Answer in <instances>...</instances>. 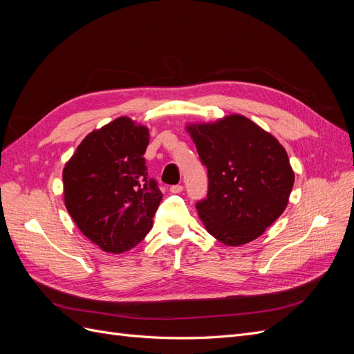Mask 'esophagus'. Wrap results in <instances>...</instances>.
<instances>
[{"label":"esophagus","mask_w":354,"mask_h":354,"mask_svg":"<svg viewBox=\"0 0 354 354\" xmlns=\"http://www.w3.org/2000/svg\"><path fill=\"white\" fill-rule=\"evenodd\" d=\"M169 192H171V194H180V192H183V186L174 185V186L169 187Z\"/></svg>","instance_id":"obj_1"}]
</instances>
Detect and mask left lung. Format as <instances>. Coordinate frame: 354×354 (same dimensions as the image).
I'll list each match as a JSON object with an SVG mask.
<instances>
[{
    "label": "left lung",
    "instance_id": "1",
    "mask_svg": "<svg viewBox=\"0 0 354 354\" xmlns=\"http://www.w3.org/2000/svg\"><path fill=\"white\" fill-rule=\"evenodd\" d=\"M187 131L208 169L207 198L196 202L208 233L229 246L257 239L281 217L294 186L283 146L242 115Z\"/></svg>",
    "mask_w": 354,
    "mask_h": 354
}]
</instances>
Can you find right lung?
Segmentation results:
<instances>
[{"label":"right lung","instance_id":"right-lung-1","mask_svg":"<svg viewBox=\"0 0 354 354\" xmlns=\"http://www.w3.org/2000/svg\"><path fill=\"white\" fill-rule=\"evenodd\" d=\"M147 145L146 127L118 118L85 137L63 169L68 212L106 252L134 248L152 229L162 194L147 176Z\"/></svg>","mask_w":354,"mask_h":354}]
</instances>
